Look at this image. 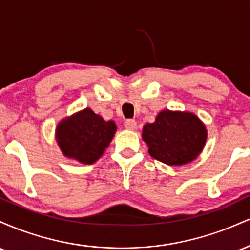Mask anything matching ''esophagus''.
I'll return each mask as SVG.
<instances>
[{
    "instance_id": "34e87169",
    "label": "esophagus",
    "mask_w": 250,
    "mask_h": 250,
    "mask_svg": "<svg viewBox=\"0 0 250 250\" xmlns=\"http://www.w3.org/2000/svg\"><path fill=\"white\" fill-rule=\"evenodd\" d=\"M136 125H137V123H136V121H135V120L128 119V120H125V127L129 129V130H134V129H136Z\"/></svg>"
}]
</instances>
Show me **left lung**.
I'll list each match as a JSON object with an SVG mask.
<instances>
[{
    "mask_svg": "<svg viewBox=\"0 0 250 250\" xmlns=\"http://www.w3.org/2000/svg\"><path fill=\"white\" fill-rule=\"evenodd\" d=\"M149 154L168 166H182L197 157L207 140L205 125L191 113L163 110L143 127Z\"/></svg>",
    "mask_w": 250,
    "mask_h": 250,
    "instance_id": "left-lung-1",
    "label": "left lung"
}]
</instances>
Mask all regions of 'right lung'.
Segmentation results:
<instances>
[{
    "mask_svg": "<svg viewBox=\"0 0 250 250\" xmlns=\"http://www.w3.org/2000/svg\"><path fill=\"white\" fill-rule=\"evenodd\" d=\"M115 131L114 121H104L87 108L59 123L56 140L65 156L91 165L103 154Z\"/></svg>",
    "mask_w": 250,
    "mask_h": 250,
    "instance_id": "right-lung-1",
    "label": "right lung"
}]
</instances>
